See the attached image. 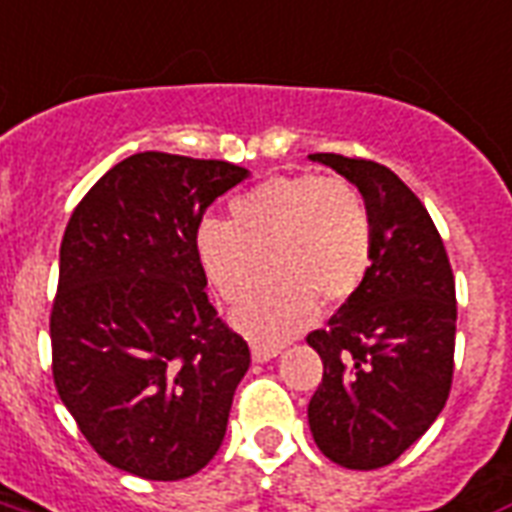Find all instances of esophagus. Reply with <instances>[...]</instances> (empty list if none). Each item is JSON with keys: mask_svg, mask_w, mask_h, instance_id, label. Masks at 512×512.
Masks as SVG:
<instances>
[{"mask_svg": "<svg viewBox=\"0 0 512 512\" xmlns=\"http://www.w3.org/2000/svg\"><path fill=\"white\" fill-rule=\"evenodd\" d=\"M279 352H282V344H260V342L252 344V358H255L257 363L271 361V358H276Z\"/></svg>", "mask_w": 512, "mask_h": 512, "instance_id": "34e87169", "label": "esophagus"}]
</instances>
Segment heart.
<instances>
[{"instance_id":"heart-1","label":"heart","mask_w":512,"mask_h":512,"mask_svg":"<svg viewBox=\"0 0 512 512\" xmlns=\"http://www.w3.org/2000/svg\"><path fill=\"white\" fill-rule=\"evenodd\" d=\"M374 227L361 189L342 176L293 173L260 181L230 200L227 225L206 219L195 255L222 301H244L236 325L255 339H285L312 320L317 301L336 309L372 268Z\"/></svg>"}]
</instances>
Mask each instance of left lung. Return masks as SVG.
Segmentation results:
<instances>
[{"label": "left lung", "mask_w": 512, "mask_h": 512, "mask_svg": "<svg viewBox=\"0 0 512 512\" xmlns=\"http://www.w3.org/2000/svg\"><path fill=\"white\" fill-rule=\"evenodd\" d=\"M361 189L374 227L361 290L306 336L323 358L309 401L317 448L347 469H380L445 407L456 350V282L429 211L380 162L309 154Z\"/></svg>", "instance_id": "1"}]
</instances>
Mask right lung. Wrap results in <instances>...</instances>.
Instances as JSON below:
<instances>
[{"instance_id":"add662e5","label":"right lung","mask_w":512,"mask_h":512,"mask_svg":"<svg viewBox=\"0 0 512 512\" xmlns=\"http://www.w3.org/2000/svg\"><path fill=\"white\" fill-rule=\"evenodd\" d=\"M246 176L233 162L132 154L64 227L51 309L56 391L121 472L189 478L225 439L249 344L208 301L195 230Z\"/></svg>"}]
</instances>
